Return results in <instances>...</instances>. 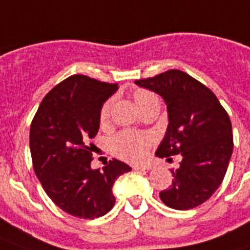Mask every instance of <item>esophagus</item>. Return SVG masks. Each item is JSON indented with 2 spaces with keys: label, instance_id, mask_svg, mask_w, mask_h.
Instances as JSON below:
<instances>
[{
  "label": "esophagus",
  "instance_id": "esophagus-1",
  "mask_svg": "<svg viewBox=\"0 0 250 250\" xmlns=\"http://www.w3.org/2000/svg\"><path fill=\"white\" fill-rule=\"evenodd\" d=\"M135 171H151L152 168V164L150 163H142V164H135L134 167H133Z\"/></svg>",
  "mask_w": 250,
  "mask_h": 250
}]
</instances>
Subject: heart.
<instances>
[{"label":"heart","mask_w":250,"mask_h":250,"mask_svg":"<svg viewBox=\"0 0 250 250\" xmlns=\"http://www.w3.org/2000/svg\"><path fill=\"white\" fill-rule=\"evenodd\" d=\"M137 107L142 112L147 105H150L154 102H158L155 95L147 90L138 88L133 92ZM112 102L107 100L100 108L99 120L100 123L105 124L111 116ZM154 143V137L148 133H138V131H121L111 139V150L116 156H119L124 160L129 162H137L145 158L148 147Z\"/></svg>","instance_id":"1"}]
</instances>
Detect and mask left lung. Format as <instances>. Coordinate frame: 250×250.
<instances>
[{
    "label": "left lung",
    "instance_id": "obj_1",
    "mask_svg": "<svg viewBox=\"0 0 250 250\" xmlns=\"http://www.w3.org/2000/svg\"><path fill=\"white\" fill-rule=\"evenodd\" d=\"M135 84L160 95L167 104L168 126L155 155H181L172 169V185L159 193L168 208L190 210L219 188L233 148L231 120L211 90L187 73L168 70Z\"/></svg>",
    "mask_w": 250,
    "mask_h": 250
}]
</instances>
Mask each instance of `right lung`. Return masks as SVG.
Here are the masks:
<instances>
[{"label": "right lung", "mask_w": 250, "mask_h": 250, "mask_svg": "<svg viewBox=\"0 0 250 250\" xmlns=\"http://www.w3.org/2000/svg\"><path fill=\"white\" fill-rule=\"evenodd\" d=\"M119 90L86 75H71L53 87L35 115L30 150L35 173L48 197L67 214L83 219L105 215L116 202L113 184L131 168L117 159L92 169V146L100 108Z\"/></svg>", "instance_id": "1"}]
</instances>
